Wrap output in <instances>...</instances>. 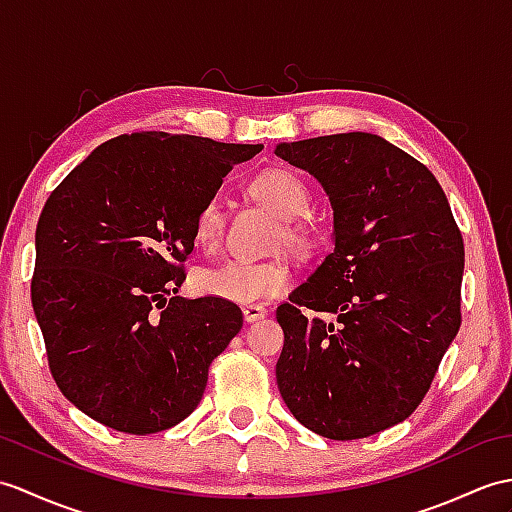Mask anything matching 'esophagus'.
Returning <instances> with one entry per match:
<instances>
[{"label":"esophagus","mask_w":512,"mask_h":512,"mask_svg":"<svg viewBox=\"0 0 512 512\" xmlns=\"http://www.w3.org/2000/svg\"><path fill=\"white\" fill-rule=\"evenodd\" d=\"M242 314H244L246 323H255V320L264 318L268 314V310H266V307H261V305H244Z\"/></svg>","instance_id":"esophagus-1"}]
</instances>
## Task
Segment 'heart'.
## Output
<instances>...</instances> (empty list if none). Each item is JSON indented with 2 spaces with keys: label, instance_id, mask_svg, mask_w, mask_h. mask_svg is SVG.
Masks as SVG:
<instances>
[{
  "label": "heart",
  "instance_id": "heart-1",
  "mask_svg": "<svg viewBox=\"0 0 512 512\" xmlns=\"http://www.w3.org/2000/svg\"><path fill=\"white\" fill-rule=\"evenodd\" d=\"M251 194L259 205L270 209L283 227L279 244L290 251L305 253L314 246V233L310 224L299 220L310 211V189L299 176L283 168H270L259 172L251 185ZM194 242L202 251H216L224 235V213L216 202H207L194 218ZM290 283V270L281 261H227V264L207 268L196 275V290L213 299L255 305L281 294Z\"/></svg>",
  "mask_w": 512,
  "mask_h": 512
}]
</instances>
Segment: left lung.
<instances>
[{
  "label": "left lung",
  "mask_w": 512,
  "mask_h": 512,
  "mask_svg": "<svg viewBox=\"0 0 512 512\" xmlns=\"http://www.w3.org/2000/svg\"><path fill=\"white\" fill-rule=\"evenodd\" d=\"M334 209V251L277 307L279 392L331 441L406 421L460 329L465 244L443 187L371 133L279 144ZM303 306L323 317H305Z\"/></svg>",
  "instance_id": "8db88e82"
}]
</instances>
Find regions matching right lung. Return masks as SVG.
I'll list each match as a JSON object with an SVG mask.
<instances>
[{
  "label": "right lung",
  "mask_w": 512,
  "mask_h": 512,
  "mask_svg": "<svg viewBox=\"0 0 512 512\" xmlns=\"http://www.w3.org/2000/svg\"><path fill=\"white\" fill-rule=\"evenodd\" d=\"M261 144L146 133L104 141L47 198L32 307L63 395L106 427L154 434L196 410L240 334L231 301L176 296L194 218Z\"/></svg>",
  "instance_id": "obj_1"
}]
</instances>
